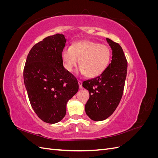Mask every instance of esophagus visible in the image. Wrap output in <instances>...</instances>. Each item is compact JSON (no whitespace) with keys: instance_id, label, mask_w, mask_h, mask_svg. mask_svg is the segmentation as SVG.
<instances>
[{"instance_id":"esophagus-1","label":"esophagus","mask_w":158,"mask_h":158,"mask_svg":"<svg viewBox=\"0 0 158 158\" xmlns=\"http://www.w3.org/2000/svg\"><path fill=\"white\" fill-rule=\"evenodd\" d=\"M78 85H79V88L80 89H82V82L80 80H78Z\"/></svg>"}]
</instances>
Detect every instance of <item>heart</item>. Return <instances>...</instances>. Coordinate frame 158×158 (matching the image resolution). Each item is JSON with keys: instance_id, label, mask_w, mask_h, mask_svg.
<instances>
[{"instance_id": "b5f03b06", "label": "heart", "mask_w": 158, "mask_h": 158, "mask_svg": "<svg viewBox=\"0 0 158 158\" xmlns=\"http://www.w3.org/2000/svg\"><path fill=\"white\" fill-rule=\"evenodd\" d=\"M61 56L67 71L73 72L79 60L80 73L95 78L107 69L111 59V51L105 45L84 40L76 42L70 48L65 47Z\"/></svg>"}]
</instances>
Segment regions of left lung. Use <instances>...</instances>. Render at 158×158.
Returning <instances> with one entry per match:
<instances>
[{
	"mask_svg": "<svg viewBox=\"0 0 158 158\" xmlns=\"http://www.w3.org/2000/svg\"><path fill=\"white\" fill-rule=\"evenodd\" d=\"M106 40L112 50L111 63L102 74L82 83L89 94L85 111L95 121H103L113 113L121 99L127 77V60L122 47L109 38Z\"/></svg>",
	"mask_w": 158,
	"mask_h": 158,
	"instance_id": "obj_1",
	"label": "left lung"
}]
</instances>
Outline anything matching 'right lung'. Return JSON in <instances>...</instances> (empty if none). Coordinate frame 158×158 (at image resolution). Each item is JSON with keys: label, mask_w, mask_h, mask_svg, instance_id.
<instances>
[{"label": "right lung", "mask_w": 158, "mask_h": 158, "mask_svg": "<svg viewBox=\"0 0 158 158\" xmlns=\"http://www.w3.org/2000/svg\"><path fill=\"white\" fill-rule=\"evenodd\" d=\"M66 40L63 34L45 37L31 49L23 69V80L33 111L47 123L60 121L66 103L77 93V79L63 66Z\"/></svg>", "instance_id": "right-lung-1"}]
</instances>
